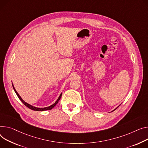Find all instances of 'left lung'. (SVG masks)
<instances>
[{
	"label": "left lung",
	"instance_id": "obj_1",
	"mask_svg": "<svg viewBox=\"0 0 148 148\" xmlns=\"http://www.w3.org/2000/svg\"><path fill=\"white\" fill-rule=\"evenodd\" d=\"M118 107H119V106H118ZM118 107H117V108H118Z\"/></svg>",
	"mask_w": 148,
	"mask_h": 148
}]
</instances>
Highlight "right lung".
Wrapping results in <instances>:
<instances>
[{
  "label": "right lung",
  "mask_w": 148,
  "mask_h": 148,
  "mask_svg": "<svg viewBox=\"0 0 148 148\" xmlns=\"http://www.w3.org/2000/svg\"><path fill=\"white\" fill-rule=\"evenodd\" d=\"M12 86H13V88H14V90L15 92L16 93V95L18 96L19 99L21 100V101L27 107H28V108H29V109H31V110H33V111H46V110H52V108H54L55 106L58 103V102H59V101L60 100L61 97V96H62V93H61V95H60V96H59V97H58V99H57V101H56L53 104H52V105L49 106H48V107H45V108H37V107L33 106H32V105H29V104L27 103V102H25L22 99V98L21 97V96L19 95V94L18 93V92L16 91V90H15V88H14V86L13 84H12Z\"/></svg>",
  "instance_id": "obj_1"
}]
</instances>
